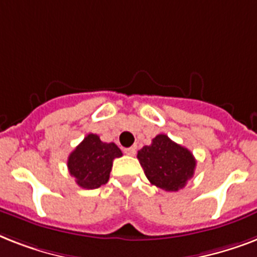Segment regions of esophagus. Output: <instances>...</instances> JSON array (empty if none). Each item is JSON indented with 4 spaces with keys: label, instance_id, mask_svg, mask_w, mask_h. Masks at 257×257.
I'll list each match as a JSON object with an SVG mask.
<instances>
[{
    "label": "esophagus",
    "instance_id": "esophagus-1",
    "mask_svg": "<svg viewBox=\"0 0 257 257\" xmlns=\"http://www.w3.org/2000/svg\"><path fill=\"white\" fill-rule=\"evenodd\" d=\"M124 153H125V155H128V156H135V153H136V148H135V147H131V148H125Z\"/></svg>",
    "mask_w": 257,
    "mask_h": 257
}]
</instances>
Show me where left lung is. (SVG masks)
I'll return each instance as SVG.
<instances>
[{
  "label": "left lung",
  "instance_id": "left-lung-1",
  "mask_svg": "<svg viewBox=\"0 0 257 257\" xmlns=\"http://www.w3.org/2000/svg\"><path fill=\"white\" fill-rule=\"evenodd\" d=\"M137 159L151 184L164 191H179L195 173L196 160L191 151L167 135H157L152 144L139 151Z\"/></svg>",
  "mask_w": 257,
  "mask_h": 257
}]
</instances>
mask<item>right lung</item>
I'll list each match as a JSON object with an SVG mask.
<instances>
[{
  "instance_id": "1",
  "label": "right lung",
  "mask_w": 257,
  "mask_h": 257,
  "mask_svg": "<svg viewBox=\"0 0 257 257\" xmlns=\"http://www.w3.org/2000/svg\"><path fill=\"white\" fill-rule=\"evenodd\" d=\"M121 156L114 143H102L97 135L89 133L68 157V169L80 187L96 189L108 183L113 160Z\"/></svg>"
}]
</instances>
